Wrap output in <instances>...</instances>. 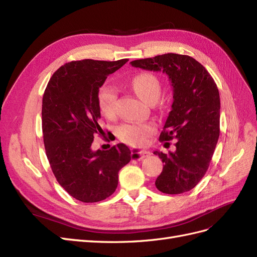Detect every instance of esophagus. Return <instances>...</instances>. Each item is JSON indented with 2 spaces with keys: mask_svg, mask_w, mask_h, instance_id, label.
<instances>
[{
  "mask_svg": "<svg viewBox=\"0 0 257 257\" xmlns=\"http://www.w3.org/2000/svg\"><path fill=\"white\" fill-rule=\"evenodd\" d=\"M150 154H151L150 151H147L145 149H142V150L139 149V150H135L132 152V155H133V158H135V159H144V158L149 157Z\"/></svg>",
  "mask_w": 257,
  "mask_h": 257,
  "instance_id": "esophagus-1",
  "label": "esophagus"
}]
</instances>
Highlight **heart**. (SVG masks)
Listing matches in <instances>:
<instances>
[{"instance_id":"1","label":"heart","mask_w":257,"mask_h":257,"mask_svg":"<svg viewBox=\"0 0 257 257\" xmlns=\"http://www.w3.org/2000/svg\"><path fill=\"white\" fill-rule=\"evenodd\" d=\"M132 88L145 103L157 102L161 94L159 79L150 73L136 75L131 82ZM116 90L111 84H104L98 90V106L106 118H113L115 114ZM154 131L152 124L148 123H125L118 128V136L122 142L128 145H143Z\"/></svg>"}]
</instances>
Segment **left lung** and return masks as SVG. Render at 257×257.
Wrapping results in <instances>:
<instances>
[{"mask_svg":"<svg viewBox=\"0 0 257 257\" xmlns=\"http://www.w3.org/2000/svg\"><path fill=\"white\" fill-rule=\"evenodd\" d=\"M131 64L164 73L172 83V110L160 141L176 139V151L153 152L164 163L155 186L172 195L188 192L205 176L220 136L219 90L207 69L189 56L165 53Z\"/></svg>","mask_w":257,"mask_h":257,"instance_id":"left-lung-1","label":"left lung"}]
</instances>
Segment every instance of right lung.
I'll return each mask as SVG.
<instances>
[{"instance_id": "1", "label": "right lung", "mask_w": 257, "mask_h": 257, "mask_svg": "<svg viewBox=\"0 0 257 257\" xmlns=\"http://www.w3.org/2000/svg\"><path fill=\"white\" fill-rule=\"evenodd\" d=\"M127 59L72 61L52 75L43 96L45 150L58 182L82 203H96L114 193L119 170L135 159L124 144L92 150L100 127L98 90L107 76ZM135 151V150H134Z\"/></svg>"}]
</instances>
